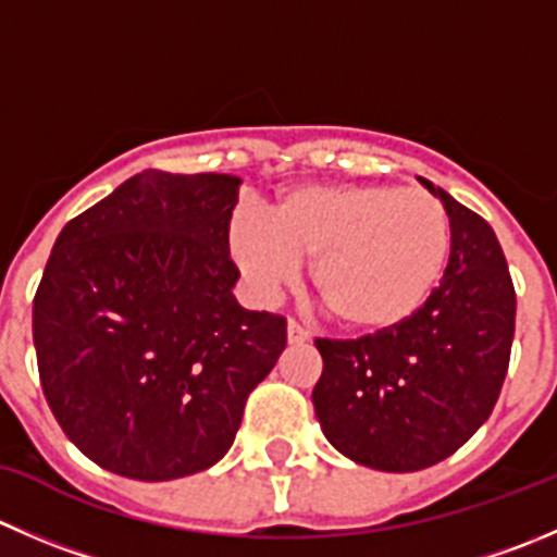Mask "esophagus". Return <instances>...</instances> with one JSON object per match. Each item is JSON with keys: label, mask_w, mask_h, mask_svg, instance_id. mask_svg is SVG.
Wrapping results in <instances>:
<instances>
[{"label": "esophagus", "mask_w": 557, "mask_h": 557, "mask_svg": "<svg viewBox=\"0 0 557 557\" xmlns=\"http://www.w3.org/2000/svg\"><path fill=\"white\" fill-rule=\"evenodd\" d=\"M307 339H310V332H307L305 326H299V323L294 321V318H290L288 321V343H307Z\"/></svg>", "instance_id": "34e87169"}]
</instances>
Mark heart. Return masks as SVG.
Instances as JSON below:
<instances>
[{
    "label": "heart",
    "instance_id": "b5f03b06",
    "mask_svg": "<svg viewBox=\"0 0 557 557\" xmlns=\"http://www.w3.org/2000/svg\"><path fill=\"white\" fill-rule=\"evenodd\" d=\"M449 218L419 187H299L267 218L231 228V252L258 294L296 283L315 258L312 285L348 332H388L422 310L449 263Z\"/></svg>",
    "mask_w": 557,
    "mask_h": 557
}]
</instances>
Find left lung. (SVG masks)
Instances as JSON below:
<instances>
[{"instance_id": "1", "label": "left lung", "mask_w": 557, "mask_h": 557, "mask_svg": "<svg viewBox=\"0 0 557 557\" xmlns=\"http://www.w3.org/2000/svg\"><path fill=\"white\" fill-rule=\"evenodd\" d=\"M451 228L444 280L388 332L315 339L312 405L329 444L375 471L410 473L455 455L490 419L509 370L517 296L495 231L433 182Z\"/></svg>"}]
</instances>
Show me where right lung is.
Listing matches in <instances>:
<instances>
[{
  "instance_id": "1",
  "label": "right lung",
  "mask_w": 557,
  "mask_h": 557,
  "mask_svg": "<svg viewBox=\"0 0 557 557\" xmlns=\"http://www.w3.org/2000/svg\"><path fill=\"white\" fill-rule=\"evenodd\" d=\"M239 176L144 171L53 242L32 310L42 394L106 471L169 482L223 460L285 318L239 307Z\"/></svg>"
}]
</instances>
